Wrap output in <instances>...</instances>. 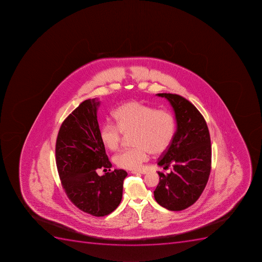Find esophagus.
Returning <instances> with one entry per match:
<instances>
[{
  "label": "esophagus",
  "mask_w": 262,
  "mask_h": 262,
  "mask_svg": "<svg viewBox=\"0 0 262 262\" xmlns=\"http://www.w3.org/2000/svg\"><path fill=\"white\" fill-rule=\"evenodd\" d=\"M133 174H146L147 173V171H144V170H139V171H131Z\"/></svg>",
  "instance_id": "34e87169"
}]
</instances>
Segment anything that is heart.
Wrapping results in <instances>:
<instances>
[{
  "label": "heart",
  "instance_id": "obj_1",
  "mask_svg": "<svg viewBox=\"0 0 262 262\" xmlns=\"http://www.w3.org/2000/svg\"><path fill=\"white\" fill-rule=\"evenodd\" d=\"M115 124L106 123L99 132L100 140L110 151L121 147L124 137H131L134 147L119 152L114 161L119 167L139 170L149 154H162L171 145L175 134V119L168 110H155L136 101L127 102L113 114Z\"/></svg>",
  "mask_w": 262,
  "mask_h": 262
}]
</instances>
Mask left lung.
<instances>
[{
	"instance_id": "1",
	"label": "left lung",
	"mask_w": 262,
	"mask_h": 262,
	"mask_svg": "<svg viewBox=\"0 0 262 262\" xmlns=\"http://www.w3.org/2000/svg\"><path fill=\"white\" fill-rule=\"evenodd\" d=\"M172 107L177 123L171 145L162 154L158 165L159 183L154 191L157 203L170 211H182L196 203L207 185L211 171V139L207 123L198 108L175 94H158Z\"/></svg>"
}]
</instances>
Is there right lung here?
Returning <instances> with one entry per match:
<instances>
[{"instance_id":"add662e5","label":"right lung","mask_w":262,"mask_h":262,"mask_svg":"<svg viewBox=\"0 0 262 262\" xmlns=\"http://www.w3.org/2000/svg\"><path fill=\"white\" fill-rule=\"evenodd\" d=\"M98 99L82 102L62 123L55 145V159L62 187L71 203L95 216L115 211L123 196L127 171L115 169L99 137Z\"/></svg>"}]
</instances>
